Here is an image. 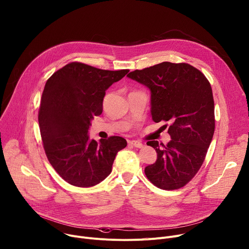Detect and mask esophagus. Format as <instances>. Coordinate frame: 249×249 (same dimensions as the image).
<instances>
[{"label":"esophagus","mask_w":249,"mask_h":249,"mask_svg":"<svg viewBox=\"0 0 249 249\" xmlns=\"http://www.w3.org/2000/svg\"><path fill=\"white\" fill-rule=\"evenodd\" d=\"M129 145H131V146H133V147H135V148H139V149L143 148V144H142L141 142H139V141H135V140H133V141H129Z\"/></svg>","instance_id":"obj_1"}]
</instances>
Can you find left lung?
Masks as SVG:
<instances>
[{
  "label": "left lung",
  "instance_id": "8db88e82",
  "mask_svg": "<svg viewBox=\"0 0 249 249\" xmlns=\"http://www.w3.org/2000/svg\"><path fill=\"white\" fill-rule=\"evenodd\" d=\"M128 78L151 90V113L156 123L169 122L167 145L150 141L158 158L146 166L148 179L164 190L186 185L204 162L215 131V105L203 73L186 63L162 62L135 70ZM167 124L165 125V127Z\"/></svg>",
  "mask_w": 249,
  "mask_h": 249
}]
</instances>
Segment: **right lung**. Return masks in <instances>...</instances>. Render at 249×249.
I'll use <instances>...</instances> for the list:
<instances>
[{"instance_id":"obj_1","label":"right lung","mask_w":249,"mask_h":249,"mask_svg":"<svg viewBox=\"0 0 249 249\" xmlns=\"http://www.w3.org/2000/svg\"><path fill=\"white\" fill-rule=\"evenodd\" d=\"M129 70H101L72 62L46 82L38 122L46 157L71 185L91 187L107 177L117 153L127 146L124 138L89 140L94 116L102 113L105 90Z\"/></svg>"}]
</instances>
